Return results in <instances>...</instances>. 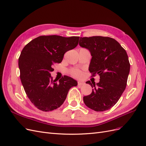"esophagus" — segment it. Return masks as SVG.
<instances>
[{"instance_id": "1", "label": "esophagus", "mask_w": 146, "mask_h": 146, "mask_svg": "<svg viewBox=\"0 0 146 146\" xmlns=\"http://www.w3.org/2000/svg\"><path fill=\"white\" fill-rule=\"evenodd\" d=\"M85 84L84 82H81V81H79L78 82V86H82V85H84V84Z\"/></svg>"}]
</instances>
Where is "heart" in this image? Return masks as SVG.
<instances>
[{
    "label": "heart",
    "instance_id": "1",
    "mask_svg": "<svg viewBox=\"0 0 146 146\" xmlns=\"http://www.w3.org/2000/svg\"><path fill=\"white\" fill-rule=\"evenodd\" d=\"M71 74H72V76H73L75 78H79L81 76V72L79 71L78 70H73L71 72Z\"/></svg>",
    "mask_w": 146,
    "mask_h": 146
}]
</instances>
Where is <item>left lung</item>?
<instances>
[{
  "label": "left lung",
  "mask_w": 146,
  "mask_h": 146,
  "mask_svg": "<svg viewBox=\"0 0 146 146\" xmlns=\"http://www.w3.org/2000/svg\"><path fill=\"white\" fill-rule=\"evenodd\" d=\"M79 44L91 53L88 70L92 76L100 77L98 83L86 82L93 89L90 95L84 96V102L96 111L109 110L125 89L130 65L127 54L118 42L109 37H81Z\"/></svg>",
  "instance_id": "left-lung-1"
}]
</instances>
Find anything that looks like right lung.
<instances>
[{"label":"right lung","instance_id":"obj_1","mask_svg":"<svg viewBox=\"0 0 146 146\" xmlns=\"http://www.w3.org/2000/svg\"><path fill=\"white\" fill-rule=\"evenodd\" d=\"M79 37L40 36L23 48L19 58L22 86L27 96L37 109L52 111L62 105L69 90L76 86V80L65 76L53 80L50 73L53 65L60 63L65 52L74 48Z\"/></svg>","mask_w":146,"mask_h":146}]
</instances>
